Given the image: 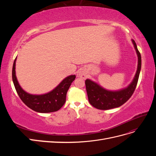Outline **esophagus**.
Instances as JSON below:
<instances>
[{
	"mask_svg": "<svg viewBox=\"0 0 156 156\" xmlns=\"http://www.w3.org/2000/svg\"><path fill=\"white\" fill-rule=\"evenodd\" d=\"M79 76L81 77H82V78H84V75L82 73H79Z\"/></svg>",
	"mask_w": 156,
	"mask_h": 156,
	"instance_id": "esophagus-1",
	"label": "esophagus"
}]
</instances>
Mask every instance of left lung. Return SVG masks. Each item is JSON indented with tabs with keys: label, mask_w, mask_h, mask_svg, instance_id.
Wrapping results in <instances>:
<instances>
[{
	"label": "left lung",
	"mask_w": 156,
	"mask_h": 156,
	"mask_svg": "<svg viewBox=\"0 0 156 156\" xmlns=\"http://www.w3.org/2000/svg\"><path fill=\"white\" fill-rule=\"evenodd\" d=\"M131 41L138 56V66L133 81L128 86L119 90L112 91L103 88L90 79H87L85 81L88 101L95 108L101 110H108L119 107L128 100L133 94L141 69V56L135 41L133 40H131Z\"/></svg>",
	"instance_id": "left-lung-1"
}]
</instances>
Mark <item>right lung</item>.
Returning <instances> with one entry per match:
<instances>
[{
    "mask_svg": "<svg viewBox=\"0 0 156 156\" xmlns=\"http://www.w3.org/2000/svg\"><path fill=\"white\" fill-rule=\"evenodd\" d=\"M16 58L12 68V80L17 93L22 101L32 110L41 112L48 113L58 111L66 102V98L71 84L74 81L75 75H71L63 79L58 85L53 90L44 94L36 95L30 94L23 90L16 77Z\"/></svg>",
    "mask_w": 156,
    "mask_h": 156,
    "instance_id": "add662e5",
    "label": "right lung"
}]
</instances>
